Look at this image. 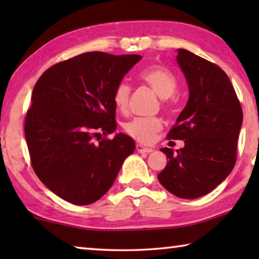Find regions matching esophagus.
<instances>
[{
	"mask_svg": "<svg viewBox=\"0 0 259 259\" xmlns=\"http://www.w3.org/2000/svg\"><path fill=\"white\" fill-rule=\"evenodd\" d=\"M136 150H137L139 153H151V152H153V148L144 146V145H142V144H137V145H136Z\"/></svg>",
	"mask_w": 259,
	"mask_h": 259,
	"instance_id": "1",
	"label": "esophagus"
}]
</instances>
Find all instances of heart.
I'll return each instance as SVG.
<instances>
[{
    "label": "heart",
    "instance_id": "b5f03b06",
    "mask_svg": "<svg viewBox=\"0 0 259 259\" xmlns=\"http://www.w3.org/2000/svg\"><path fill=\"white\" fill-rule=\"evenodd\" d=\"M140 80L147 83L161 98H169L177 90V77L169 69L161 66H151L143 69L139 74ZM130 85L122 81L116 85L113 94V103L120 112L128 107L130 97ZM124 131L130 137L140 143L148 144L155 138V135L162 128L160 117H134L123 125Z\"/></svg>",
    "mask_w": 259,
    "mask_h": 259
}]
</instances>
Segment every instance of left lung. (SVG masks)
Instances as JSON below:
<instances>
[{
  "mask_svg": "<svg viewBox=\"0 0 259 259\" xmlns=\"http://www.w3.org/2000/svg\"><path fill=\"white\" fill-rule=\"evenodd\" d=\"M177 52L190 95L168 137L184 140L185 146L176 152L161 148L168 162L157 179L178 198L196 199L224 182L234 168L243 114L221 67L185 49Z\"/></svg>",
  "mask_w": 259,
  "mask_h": 259,
  "instance_id": "obj_1",
  "label": "left lung"
}]
</instances>
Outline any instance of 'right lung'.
<instances>
[{
	"label": "right lung",
	"mask_w": 259,
	"mask_h": 259,
	"mask_svg": "<svg viewBox=\"0 0 259 259\" xmlns=\"http://www.w3.org/2000/svg\"><path fill=\"white\" fill-rule=\"evenodd\" d=\"M140 59L87 52L54 65L35 84L25 121L30 161L40 181L67 202L99 200L134 153V139L123 133L98 137L115 131L114 89Z\"/></svg>",
	"instance_id": "right-lung-1"
}]
</instances>
